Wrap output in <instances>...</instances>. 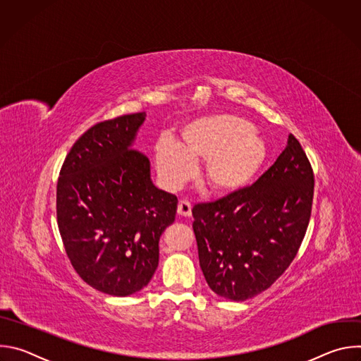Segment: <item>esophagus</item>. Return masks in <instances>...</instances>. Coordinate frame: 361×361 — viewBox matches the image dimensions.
<instances>
[{"instance_id":"esophagus-1","label":"esophagus","mask_w":361,"mask_h":361,"mask_svg":"<svg viewBox=\"0 0 361 361\" xmlns=\"http://www.w3.org/2000/svg\"><path fill=\"white\" fill-rule=\"evenodd\" d=\"M178 214L183 216V217H188L191 216V202L188 200H180L178 202V209H177Z\"/></svg>"}]
</instances>
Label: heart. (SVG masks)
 I'll return each mask as SVG.
<instances>
[{
	"label": "heart",
	"instance_id": "obj_1",
	"mask_svg": "<svg viewBox=\"0 0 361 361\" xmlns=\"http://www.w3.org/2000/svg\"><path fill=\"white\" fill-rule=\"evenodd\" d=\"M266 156L263 138L248 121L230 114L197 118L181 130L178 145L170 140H160L156 145V164L166 184L184 183L192 174V163L204 161L202 181L219 195L245 188Z\"/></svg>",
	"mask_w": 361,
	"mask_h": 361
}]
</instances>
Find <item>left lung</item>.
<instances>
[{"label":"left lung","instance_id":"1","mask_svg":"<svg viewBox=\"0 0 361 361\" xmlns=\"http://www.w3.org/2000/svg\"><path fill=\"white\" fill-rule=\"evenodd\" d=\"M314 173L294 135L252 185L192 207L200 267L210 288L244 301L288 269L312 216Z\"/></svg>","mask_w":361,"mask_h":361}]
</instances>
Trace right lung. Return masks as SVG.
I'll return each mask as SVG.
<instances>
[{
	"instance_id": "1",
	"label": "right lung",
	"mask_w": 361,
	"mask_h": 361,
	"mask_svg": "<svg viewBox=\"0 0 361 361\" xmlns=\"http://www.w3.org/2000/svg\"><path fill=\"white\" fill-rule=\"evenodd\" d=\"M145 113L101 121L71 147L57 183V223L77 274L92 288L126 297L159 266V241L174 223L177 197L159 190L149 160L133 148Z\"/></svg>"
}]
</instances>
